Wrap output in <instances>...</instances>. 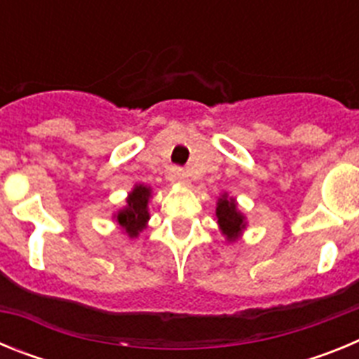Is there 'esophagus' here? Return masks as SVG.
I'll use <instances>...</instances> for the list:
<instances>
[{"instance_id": "34e87169", "label": "esophagus", "mask_w": 359, "mask_h": 359, "mask_svg": "<svg viewBox=\"0 0 359 359\" xmlns=\"http://www.w3.org/2000/svg\"><path fill=\"white\" fill-rule=\"evenodd\" d=\"M176 180L180 183H182V185H189V174H187L185 170L177 169L176 170Z\"/></svg>"}]
</instances>
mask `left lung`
<instances>
[{
  "instance_id": "1",
  "label": "left lung",
  "mask_w": 359,
  "mask_h": 359,
  "mask_svg": "<svg viewBox=\"0 0 359 359\" xmlns=\"http://www.w3.org/2000/svg\"><path fill=\"white\" fill-rule=\"evenodd\" d=\"M215 221H217L219 231L223 233L228 243H236L243 237V231L248 226L246 215L239 210L237 199L231 198L228 192L217 198L215 203Z\"/></svg>"
}]
</instances>
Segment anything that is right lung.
Segmentation results:
<instances>
[{"mask_svg":"<svg viewBox=\"0 0 359 359\" xmlns=\"http://www.w3.org/2000/svg\"><path fill=\"white\" fill-rule=\"evenodd\" d=\"M152 198L151 187L144 185V183H136L133 190L126 198V207L116 210L113 214V219L120 226V230L129 237V239H136L140 236V231L147 228L149 219V203Z\"/></svg>","mask_w":359,"mask_h":359,"instance_id":"1","label":"right lung"}]
</instances>
